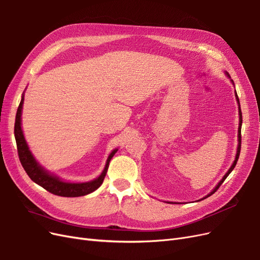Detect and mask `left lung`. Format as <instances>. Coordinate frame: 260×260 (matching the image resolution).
<instances>
[{
  "label": "left lung",
  "instance_id": "obj_1",
  "mask_svg": "<svg viewBox=\"0 0 260 260\" xmlns=\"http://www.w3.org/2000/svg\"><path fill=\"white\" fill-rule=\"evenodd\" d=\"M227 75H228V77H230L229 76V74L228 73H226ZM232 82V84H234V80H231ZM235 85V84H234ZM236 93V99H237V101H238V104H239V130H238V141H239V144H238V149H237V155H236V159H235V161H234V164H232V166L230 167V169L228 170L227 171V173L223 175V177L221 178L220 180V182L215 186V188H214V189L207 196V197H204V198H202L201 200H203V199H205V198H208V197H210V196H212L214 192H215L218 188H219V186L223 183V181L226 180L227 178V176L231 173V171L232 170L235 169V167H236V165H237V161H238V159H239V156H240V150H241V127H242V112H241V107H240V102H239V98H238V94H237V92H235ZM198 201H200V200H198Z\"/></svg>",
  "mask_w": 260,
  "mask_h": 260
}]
</instances>
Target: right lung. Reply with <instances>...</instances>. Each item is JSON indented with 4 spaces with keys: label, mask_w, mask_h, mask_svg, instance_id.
<instances>
[{
    "label": "right lung",
    "mask_w": 260,
    "mask_h": 260,
    "mask_svg": "<svg viewBox=\"0 0 260 260\" xmlns=\"http://www.w3.org/2000/svg\"><path fill=\"white\" fill-rule=\"evenodd\" d=\"M23 100L24 98L22 95L20 104L18 106L17 114H16L14 132H15V139L17 143L18 156H19V160L24 169V171L29 175L31 180L34 183L42 186L44 189H46L47 191L53 194L61 196V197H80V196L90 193L95 189H98L104 181V177L106 175L107 169H109L111 159L113 158V156L118 149L117 148L114 149L110 154L109 158L106 160V165L104 167V170L102 171L101 175L99 177H96L95 180L86 182V183H68L64 181H61L59 177H57L53 174H50L42 166L39 165V162L35 160V158L33 157L32 153L30 151L28 144H26L23 137V132L21 129V112H22Z\"/></svg>",
    "instance_id": "obj_1"
}]
</instances>
